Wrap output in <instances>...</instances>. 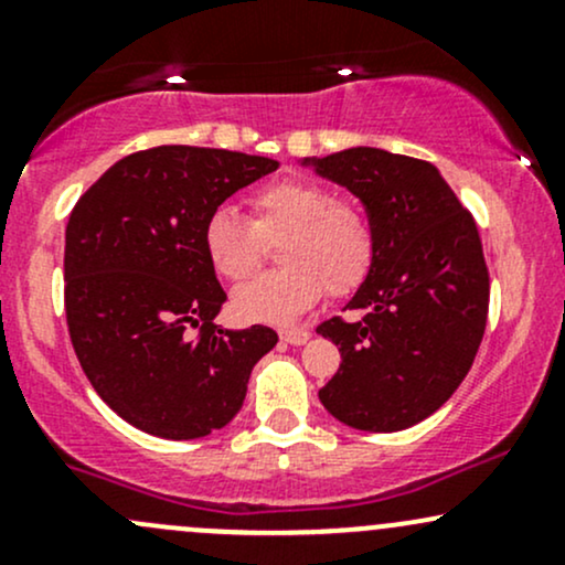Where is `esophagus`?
<instances>
[{
  "mask_svg": "<svg viewBox=\"0 0 565 565\" xmlns=\"http://www.w3.org/2000/svg\"><path fill=\"white\" fill-rule=\"evenodd\" d=\"M278 334H281V340L289 342V345H305V342L310 340V332L302 327H287V329H281Z\"/></svg>",
  "mask_w": 565,
  "mask_h": 565,
  "instance_id": "34e87169",
  "label": "esophagus"
}]
</instances>
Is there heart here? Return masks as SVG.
Here are the masks:
<instances>
[{"instance_id": "obj_1", "label": "heart", "mask_w": 565, "mask_h": 565, "mask_svg": "<svg viewBox=\"0 0 565 565\" xmlns=\"http://www.w3.org/2000/svg\"><path fill=\"white\" fill-rule=\"evenodd\" d=\"M255 220L236 206H215L201 225V246L212 270L244 281L260 268L268 244L278 263L233 295V310L246 321L289 323L329 295H350L364 284L374 263L372 220L355 201L334 199L327 185L308 178H284L252 196Z\"/></svg>"}]
</instances>
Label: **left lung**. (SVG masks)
I'll list each match as a JSON object with an SVG mask.
<instances>
[{
	"label": "left lung",
	"instance_id": "8db88e82",
	"mask_svg": "<svg viewBox=\"0 0 565 565\" xmlns=\"http://www.w3.org/2000/svg\"><path fill=\"white\" fill-rule=\"evenodd\" d=\"M348 188L374 228V263L345 310L316 332L342 364L319 391L355 430L395 433L438 412L470 372L489 313V270L476 220L430 161L382 148L302 159Z\"/></svg>",
	"mask_w": 565,
	"mask_h": 565
}]
</instances>
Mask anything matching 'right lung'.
Wrapping results in <instances>:
<instances>
[{
    "instance_id": "obj_1",
    "label": "right lung",
    "mask_w": 565,
    "mask_h": 565,
    "mask_svg": "<svg viewBox=\"0 0 565 565\" xmlns=\"http://www.w3.org/2000/svg\"><path fill=\"white\" fill-rule=\"evenodd\" d=\"M276 170V159L223 148L159 146L116 161L76 201L68 334L97 395L138 430L188 440L225 427L278 342L260 323L217 327L225 291L201 246L206 215Z\"/></svg>"
}]
</instances>
